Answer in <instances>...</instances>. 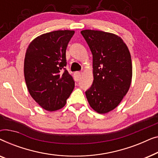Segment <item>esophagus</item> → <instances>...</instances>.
Wrapping results in <instances>:
<instances>
[{"label":"esophagus","mask_w":158,"mask_h":158,"mask_svg":"<svg viewBox=\"0 0 158 158\" xmlns=\"http://www.w3.org/2000/svg\"><path fill=\"white\" fill-rule=\"evenodd\" d=\"M81 73H79V72L75 73L74 77H75V81L78 82L80 81V79H81Z\"/></svg>","instance_id":"34e87169"}]
</instances>
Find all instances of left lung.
Returning <instances> with one entry per match:
<instances>
[{
	"instance_id": "left-lung-1",
	"label": "left lung",
	"mask_w": 158,
	"mask_h": 158,
	"mask_svg": "<svg viewBox=\"0 0 158 158\" xmlns=\"http://www.w3.org/2000/svg\"><path fill=\"white\" fill-rule=\"evenodd\" d=\"M81 34L93 55L94 82L85 91L91 108L99 114L115 109L128 92L132 77L131 55L119 36L86 29Z\"/></svg>"
}]
</instances>
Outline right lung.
<instances>
[{"label":"right lung","instance_id":"obj_1","mask_svg":"<svg viewBox=\"0 0 158 158\" xmlns=\"http://www.w3.org/2000/svg\"><path fill=\"white\" fill-rule=\"evenodd\" d=\"M74 31L59 30L42 34L28 47L24 59L26 83L34 100L47 111L62 109L74 89L66 70V49Z\"/></svg>","mask_w":158,"mask_h":158}]
</instances>
